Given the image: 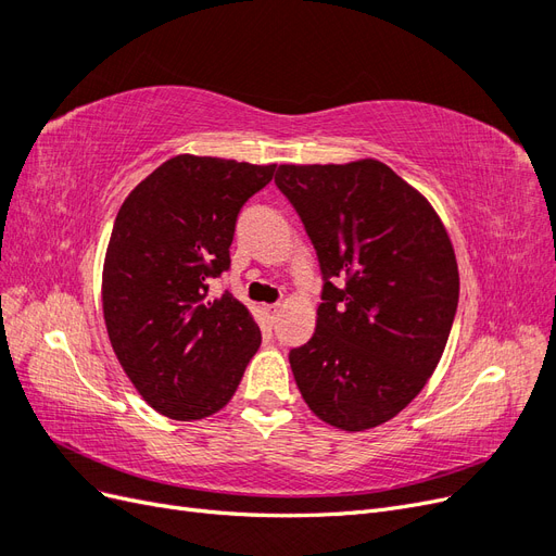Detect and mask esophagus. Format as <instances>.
<instances>
[{"label": "esophagus", "instance_id": "34e87169", "mask_svg": "<svg viewBox=\"0 0 556 556\" xmlns=\"http://www.w3.org/2000/svg\"><path fill=\"white\" fill-rule=\"evenodd\" d=\"M262 311L266 313V317H271V319H274V317L280 313V304H264V306H262Z\"/></svg>", "mask_w": 556, "mask_h": 556}]
</instances>
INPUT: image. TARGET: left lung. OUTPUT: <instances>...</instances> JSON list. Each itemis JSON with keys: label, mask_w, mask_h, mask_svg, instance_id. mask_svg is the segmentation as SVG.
Here are the masks:
<instances>
[{"label": "left lung", "mask_w": 556, "mask_h": 556, "mask_svg": "<svg viewBox=\"0 0 556 556\" xmlns=\"http://www.w3.org/2000/svg\"><path fill=\"white\" fill-rule=\"evenodd\" d=\"M276 185L325 280L315 333L290 350L299 392L336 429L378 427L422 392L445 350L459 304L447 231L378 160L280 164Z\"/></svg>", "instance_id": "1"}]
</instances>
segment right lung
<instances>
[{
    "label": "right lung",
    "instance_id": "add662e5",
    "mask_svg": "<svg viewBox=\"0 0 556 556\" xmlns=\"http://www.w3.org/2000/svg\"><path fill=\"white\" fill-rule=\"evenodd\" d=\"M276 164L178 155L141 180L115 215L102 304L117 362L157 413L190 422L237 392L262 333L220 278L245 201Z\"/></svg>",
    "mask_w": 556,
    "mask_h": 556
}]
</instances>
